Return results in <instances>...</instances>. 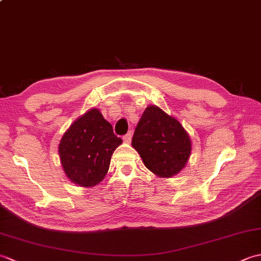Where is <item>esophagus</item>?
I'll list each match as a JSON object with an SVG mask.
<instances>
[{"label": "esophagus", "mask_w": 261, "mask_h": 261, "mask_svg": "<svg viewBox=\"0 0 261 261\" xmlns=\"http://www.w3.org/2000/svg\"><path fill=\"white\" fill-rule=\"evenodd\" d=\"M131 138H132V134H131V132H127L125 136H123V141L125 143H130L131 142Z\"/></svg>", "instance_id": "esophagus-1"}]
</instances>
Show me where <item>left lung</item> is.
<instances>
[{"mask_svg": "<svg viewBox=\"0 0 261 261\" xmlns=\"http://www.w3.org/2000/svg\"><path fill=\"white\" fill-rule=\"evenodd\" d=\"M132 147L158 177L170 178L185 167L192 142L184 127L156 105L148 107L138 123Z\"/></svg>", "mask_w": 261, "mask_h": 261, "instance_id": "left-lung-1", "label": "left lung"}]
</instances>
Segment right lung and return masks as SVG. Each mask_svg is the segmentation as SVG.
<instances>
[{"mask_svg": "<svg viewBox=\"0 0 261 261\" xmlns=\"http://www.w3.org/2000/svg\"><path fill=\"white\" fill-rule=\"evenodd\" d=\"M122 143L97 109L77 119L60 140V163L70 181L82 187L97 185L107 175L111 157Z\"/></svg>", "mask_w": 261, "mask_h": 261, "instance_id": "add662e5", "label": "right lung"}]
</instances>
